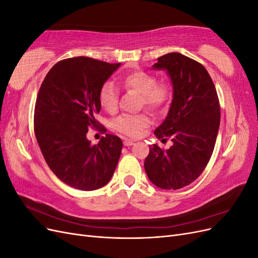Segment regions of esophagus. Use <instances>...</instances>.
<instances>
[{"mask_svg":"<svg viewBox=\"0 0 258 258\" xmlns=\"http://www.w3.org/2000/svg\"><path fill=\"white\" fill-rule=\"evenodd\" d=\"M134 144H135L134 140H128V139H124L123 140V145L124 146H131V145H134Z\"/></svg>","mask_w":258,"mask_h":258,"instance_id":"esophagus-1","label":"esophagus"}]
</instances>
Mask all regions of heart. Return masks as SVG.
Here are the masks:
<instances>
[{"instance_id": "b5f03b06", "label": "heart", "mask_w": 258, "mask_h": 258, "mask_svg": "<svg viewBox=\"0 0 258 258\" xmlns=\"http://www.w3.org/2000/svg\"><path fill=\"white\" fill-rule=\"evenodd\" d=\"M157 76L150 72L132 71L121 76L118 83L127 91L140 95V107H146L152 112H159L167 107L172 99V87L166 81H157ZM99 102L104 110L115 114L118 111V92L111 82H105L99 91ZM151 124L145 113L138 115H122L113 122V128L119 134L137 138Z\"/></svg>"}]
</instances>
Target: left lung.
<instances>
[{
	"label": "left lung",
	"mask_w": 258,
	"mask_h": 258,
	"mask_svg": "<svg viewBox=\"0 0 258 258\" xmlns=\"http://www.w3.org/2000/svg\"><path fill=\"white\" fill-rule=\"evenodd\" d=\"M154 69L167 70L173 100L167 118L155 130L157 139L173 145L150 147L144 161L151 182L162 189H179L192 183L212 156L221 121L220 101L212 79L198 61L178 52L158 58Z\"/></svg>",
	"instance_id": "1"
}]
</instances>
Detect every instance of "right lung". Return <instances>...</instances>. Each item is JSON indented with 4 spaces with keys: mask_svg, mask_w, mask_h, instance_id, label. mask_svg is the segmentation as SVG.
<instances>
[{
    "mask_svg": "<svg viewBox=\"0 0 258 258\" xmlns=\"http://www.w3.org/2000/svg\"><path fill=\"white\" fill-rule=\"evenodd\" d=\"M120 63L88 57L63 59L43 81L34 108V132L44 159L56 176L81 190L106 185L118 163L122 142L105 135L98 144L87 139L99 126V91Z\"/></svg>",
    "mask_w": 258,
    "mask_h": 258,
    "instance_id": "obj_1",
    "label": "right lung"
}]
</instances>
